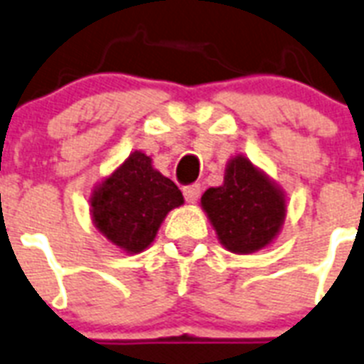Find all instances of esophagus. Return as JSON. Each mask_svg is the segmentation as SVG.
<instances>
[{
  "mask_svg": "<svg viewBox=\"0 0 364 364\" xmlns=\"http://www.w3.org/2000/svg\"><path fill=\"white\" fill-rule=\"evenodd\" d=\"M183 194H185V200L188 203L198 202V198L202 194V185L200 183H192V185H187V187L183 188Z\"/></svg>",
  "mask_w": 364,
  "mask_h": 364,
  "instance_id": "obj_1",
  "label": "esophagus"
}]
</instances>
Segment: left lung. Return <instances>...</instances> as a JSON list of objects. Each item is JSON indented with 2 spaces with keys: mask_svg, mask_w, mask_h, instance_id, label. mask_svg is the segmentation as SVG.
Here are the masks:
<instances>
[{
  "mask_svg": "<svg viewBox=\"0 0 364 364\" xmlns=\"http://www.w3.org/2000/svg\"><path fill=\"white\" fill-rule=\"evenodd\" d=\"M202 208L220 243L235 254L267 247L286 217L284 194L243 155L228 162L220 187L203 192Z\"/></svg>",
  "mask_w": 364,
  "mask_h": 364,
  "instance_id": "left-lung-1",
  "label": "left lung"
}]
</instances>
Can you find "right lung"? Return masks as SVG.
Masks as SVG:
<instances>
[{"instance_id": "add662e5", "label": "right lung", "mask_w": 364, "mask_h": 364, "mask_svg": "<svg viewBox=\"0 0 364 364\" xmlns=\"http://www.w3.org/2000/svg\"><path fill=\"white\" fill-rule=\"evenodd\" d=\"M181 203L176 183L156 172L149 156L134 151L95 188L91 215L108 241L136 254L153 243L162 220Z\"/></svg>"}]
</instances>
